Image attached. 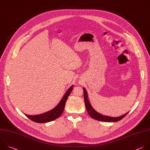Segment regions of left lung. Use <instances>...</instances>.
Returning <instances> with one entry per match:
<instances>
[{"label":"left lung","mask_w":150,"mask_h":150,"mask_svg":"<svg viewBox=\"0 0 150 150\" xmlns=\"http://www.w3.org/2000/svg\"><path fill=\"white\" fill-rule=\"evenodd\" d=\"M83 98H84V101H85V107L86 109V111L88 113V114L93 119L96 120L98 121H105V122H117L119 121L120 120H122L128 112L125 114L124 115H122L120 117H111L109 116H106V115H103L101 114H99L91 106L90 102L88 100V94L86 89L83 88Z\"/></svg>","instance_id":"obj_1"}]
</instances>
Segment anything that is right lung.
Here are the masks:
<instances>
[{
  "label": "right lung",
  "instance_id": "1",
  "mask_svg": "<svg viewBox=\"0 0 150 150\" xmlns=\"http://www.w3.org/2000/svg\"><path fill=\"white\" fill-rule=\"evenodd\" d=\"M73 86L74 85H72L68 89V90L66 92V93L64 95L62 99H61L59 103L54 109L40 115H29L25 114V115L32 121L38 123L47 122H50L56 120L57 118L59 117L62 114L65 108L66 101L67 100L69 94L71 93L72 90L73 89Z\"/></svg>",
  "mask_w": 150,
  "mask_h": 150
}]
</instances>
